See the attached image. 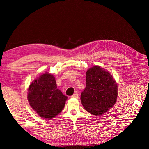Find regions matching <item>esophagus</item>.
Wrapping results in <instances>:
<instances>
[{"mask_svg": "<svg viewBox=\"0 0 149 149\" xmlns=\"http://www.w3.org/2000/svg\"><path fill=\"white\" fill-rule=\"evenodd\" d=\"M71 97H74V98H78V93H75L73 95L71 96Z\"/></svg>", "mask_w": 149, "mask_h": 149, "instance_id": "obj_1", "label": "esophagus"}]
</instances>
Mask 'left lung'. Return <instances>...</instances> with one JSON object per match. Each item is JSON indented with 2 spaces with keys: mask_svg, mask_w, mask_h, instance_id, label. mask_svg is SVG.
Masks as SVG:
<instances>
[{
  "mask_svg": "<svg viewBox=\"0 0 149 149\" xmlns=\"http://www.w3.org/2000/svg\"><path fill=\"white\" fill-rule=\"evenodd\" d=\"M86 85L81 94L84 109L96 116L104 114L114 105L118 97V84L108 71L99 66L86 72Z\"/></svg>",
  "mask_w": 149,
  "mask_h": 149,
  "instance_id": "obj_1",
  "label": "left lung"
}]
</instances>
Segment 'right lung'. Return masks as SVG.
<instances>
[{
  "label": "right lung",
  "instance_id": "right-lung-1",
  "mask_svg": "<svg viewBox=\"0 0 149 149\" xmlns=\"http://www.w3.org/2000/svg\"><path fill=\"white\" fill-rule=\"evenodd\" d=\"M68 97L56 86L53 75L45 73L30 84L27 99L30 106L41 118L52 119L63 109Z\"/></svg>",
  "mask_w": 149,
  "mask_h": 149
}]
</instances>
